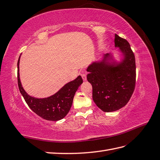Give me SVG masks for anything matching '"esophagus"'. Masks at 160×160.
I'll list each match as a JSON object with an SVG mask.
<instances>
[{"mask_svg":"<svg viewBox=\"0 0 160 160\" xmlns=\"http://www.w3.org/2000/svg\"><path fill=\"white\" fill-rule=\"evenodd\" d=\"M81 76H82V80H83L84 81H86V80H87V76H86L85 73H81Z\"/></svg>","mask_w":160,"mask_h":160,"instance_id":"obj_1","label":"esophagus"}]
</instances>
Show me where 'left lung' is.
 <instances>
[{
    "label": "left lung",
    "mask_w": 160,
    "mask_h": 160,
    "mask_svg": "<svg viewBox=\"0 0 160 160\" xmlns=\"http://www.w3.org/2000/svg\"><path fill=\"white\" fill-rule=\"evenodd\" d=\"M114 43L123 55L120 62H116L111 53H107L101 61L93 62L87 68L93 101L105 112L124 107L130 101L136 83L135 58L130 43L117 34Z\"/></svg>",
    "instance_id": "1"
}]
</instances>
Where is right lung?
<instances>
[{
    "label": "right lung",
    "instance_id": "right-lung-1",
    "mask_svg": "<svg viewBox=\"0 0 160 160\" xmlns=\"http://www.w3.org/2000/svg\"><path fill=\"white\" fill-rule=\"evenodd\" d=\"M20 57L17 62L18 85L28 105L34 113L43 119L53 121L62 119L69 112L75 93L83 82L82 77L79 76L74 80L67 83L52 96L44 98H34L28 95L22 87L19 77Z\"/></svg>",
    "mask_w": 160,
    "mask_h": 160
}]
</instances>
